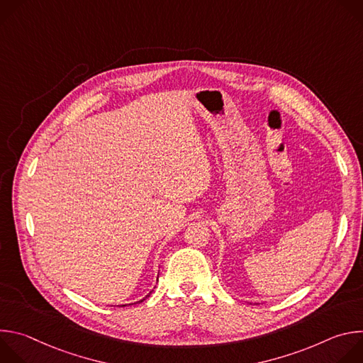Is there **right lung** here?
<instances>
[{
	"instance_id": "obj_1",
	"label": "right lung",
	"mask_w": 363,
	"mask_h": 363,
	"mask_svg": "<svg viewBox=\"0 0 363 363\" xmlns=\"http://www.w3.org/2000/svg\"><path fill=\"white\" fill-rule=\"evenodd\" d=\"M149 294H150V293H149ZM149 294H147V296H149ZM147 296H146V297H147ZM146 297H145V298H146ZM145 298H142V300H139V301H138V303H140V301H143V300H145ZM123 306H125V304H123Z\"/></svg>"
}]
</instances>
